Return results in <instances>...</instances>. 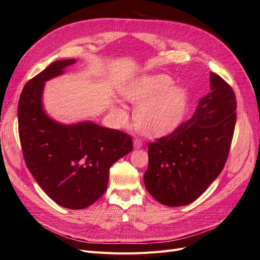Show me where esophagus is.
Masks as SVG:
<instances>
[{
    "label": "esophagus",
    "instance_id": "34e87169",
    "mask_svg": "<svg viewBox=\"0 0 260 260\" xmlns=\"http://www.w3.org/2000/svg\"><path fill=\"white\" fill-rule=\"evenodd\" d=\"M142 141H141L140 139H136L135 141H133V146H135V148H141L142 147Z\"/></svg>",
    "mask_w": 260,
    "mask_h": 260
}]
</instances>
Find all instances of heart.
I'll list each match as a JSON object with an SVG mask.
<instances>
[{
    "mask_svg": "<svg viewBox=\"0 0 260 260\" xmlns=\"http://www.w3.org/2000/svg\"><path fill=\"white\" fill-rule=\"evenodd\" d=\"M166 75L136 78L123 86L121 96L132 104H139L135 113L137 128L146 136H162L180 123L186 105V93L172 85ZM114 113L122 120L125 113L115 108Z\"/></svg>",
    "mask_w": 260,
    "mask_h": 260,
    "instance_id": "obj_1",
    "label": "heart"
}]
</instances>
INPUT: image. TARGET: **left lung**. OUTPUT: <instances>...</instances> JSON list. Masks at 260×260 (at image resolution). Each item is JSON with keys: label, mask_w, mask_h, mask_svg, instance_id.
<instances>
[{"label": "left lung", "mask_w": 260, "mask_h": 260, "mask_svg": "<svg viewBox=\"0 0 260 260\" xmlns=\"http://www.w3.org/2000/svg\"><path fill=\"white\" fill-rule=\"evenodd\" d=\"M210 90L191 119L148 143L144 184L162 205L194 202L224 167L237 122V100L231 86L214 73Z\"/></svg>", "instance_id": "1"}]
</instances>
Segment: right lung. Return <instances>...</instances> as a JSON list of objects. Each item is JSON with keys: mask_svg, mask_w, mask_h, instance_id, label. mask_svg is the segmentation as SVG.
<instances>
[{"mask_svg": "<svg viewBox=\"0 0 260 260\" xmlns=\"http://www.w3.org/2000/svg\"><path fill=\"white\" fill-rule=\"evenodd\" d=\"M75 59L56 60L30 79L18 102V133L25 162L42 190L69 209L89 207L107 188L109 168L133 148L131 136L93 122L65 125L42 107L44 82Z\"/></svg>", "mask_w": 260, "mask_h": 260, "instance_id": "1", "label": "right lung"}]
</instances>
